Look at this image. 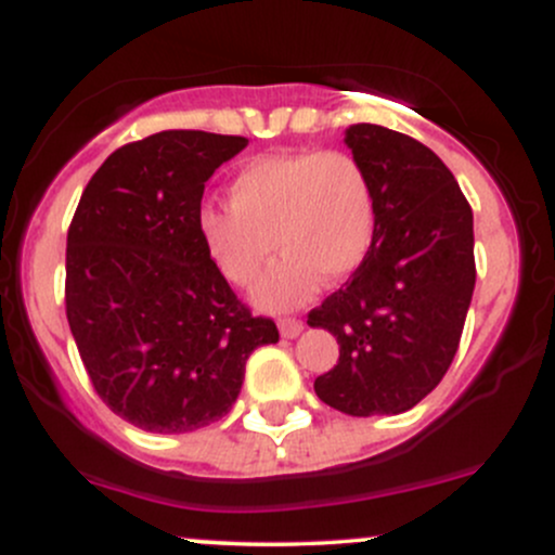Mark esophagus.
<instances>
[{
	"instance_id": "34e87169",
	"label": "esophagus",
	"mask_w": 555,
	"mask_h": 555,
	"mask_svg": "<svg viewBox=\"0 0 555 555\" xmlns=\"http://www.w3.org/2000/svg\"><path fill=\"white\" fill-rule=\"evenodd\" d=\"M279 331H282L284 339H297L302 334V321H297V318H282L279 321Z\"/></svg>"
}]
</instances>
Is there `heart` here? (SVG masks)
<instances>
[{"label": "heart", "instance_id": "b5f03b06", "mask_svg": "<svg viewBox=\"0 0 555 555\" xmlns=\"http://www.w3.org/2000/svg\"><path fill=\"white\" fill-rule=\"evenodd\" d=\"M229 195L232 203H206L197 211L203 245L229 282L250 284L276 245L286 250L253 289L260 308H297L321 276L341 282L371 253L375 197L349 154L256 156L234 175Z\"/></svg>", "mask_w": 555, "mask_h": 555}]
</instances>
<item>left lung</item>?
Wrapping results in <instances>:
<instances>
[{
	"mask_svg": "<svg viewBox=\"0 0 555 555\" xmlns=\"http://www.w3.org/2000/svg\"><path fill=\"white\" fill-rule=\"evenodd\" d=\"M344 143L371 180L375 237L347 286L308 315L339 341L315 393L344 415H401L441 384L460 347L475 292L473 208L415 138L362 122Z\"/></svg>",
	"mask_w": 555,
	"mask_h": 555,
	"instance_id": "1",
	"label": "left lung"
}]
</instances>
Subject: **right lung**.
<instances>
[{"label": "right lung", "instance_id": "add662e5", "mask_svg": "<svg viewBox=\"0 0 555 555\" xmlns=\"http://www.w3.org/2000/svg\"><path fill=\"white\" fill-rule=\"evenodd\" d=\"M247 138L164 130L122 145L82 190L67 232V323L114 415L190 433L232 410L276 323L234 297L197 232L206 182Z\"/></svg>", "mask_w": 555, "mask_h": 555}]
</instances>
